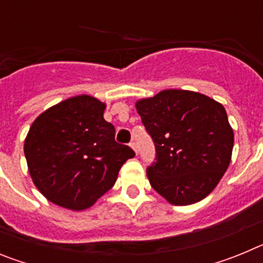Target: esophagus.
Returning a JSON list of instances; mask_svg holds the SVG:
<instances>
[{
    "mask_svg": "<svg viewBox=\"0 0 263 263\" xmlns=\"http://www.w3.org/2000/svg\"><path fill=\"white\" fill-rule=\"evenodd\" d=\"M130 147L133 148L136 154H138V147H137V143L136 142H130Z\"/></svg>",
    "mask_w": 263,
    "mask_h": 263,
    "instance_id": "obj_1",
    "label": "esophagus"
}]
</instances>
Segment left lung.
<instances>
[{
	"mask_svg": "<svg viewBox=\"0 0 263 263\" xmlns=\"http://www.w3.org/2000/svg\"><path fill=\"white\" fill-rule=\"evenodd\" d=\"M136 109L157 152L146 170L152 187L174 205L203 200L232 159L234 134L224 106L199 92L164 89L138 100Z\"/></svg>",
	"mask_w": 263,
	"mask_h": 263,
	"instance_id": "left-lung-1",
	"label": "left lung"
}]
</instances>
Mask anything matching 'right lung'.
<instances>
[{
    "mask_svg": "<svg viewBox=\"0 0 263 263\" xmlns=\"http://www.w3.org/2000/svg\"><path fill=\"white\" fill-rule=\"evenodd\" d=\"M105 104L80 95L51 106L30 126L23 152L32 182L51 203L84 211L108 192L136 153L115 141Z\"/></svg>",
    "mask_w": 263,
    "mask_h": 263,
    "instance_id": "obj_1",
    "label": "right lung"
}]
</instances>
